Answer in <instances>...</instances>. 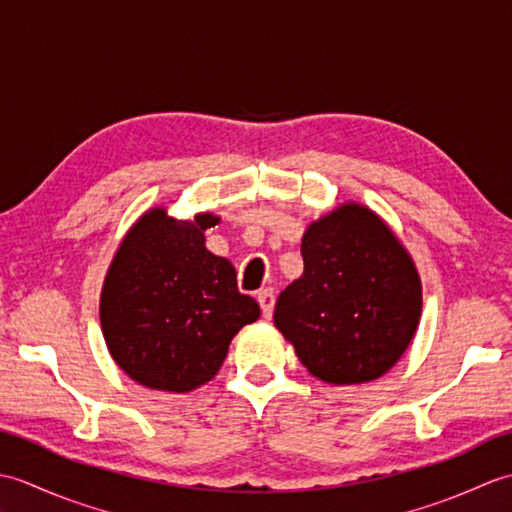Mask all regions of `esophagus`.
Here are the masks:
<instances>
[{"label": "esophagus", "mask_w": 512, "mask_h": 512, "mask_svg": "<svg viewBox=\"0 0 512 512\" xmlns=\"http://www.w3.org/2000/svg\"><path fill=\"white\" fill-rule=\"evenodd\" d=\"M259 306H262V314L264 319L273 317V308H275V290L273 288H264L262 292L257 295Z\"/></svg>", "instance_id": "34e87169"}]
</instances>
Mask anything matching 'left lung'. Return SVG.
Masks as SVG:
<instances>
[{
    "instance_id": "8db88e82",
    "label": "left lung",
    "mask_w": 512,
    "mask_h": 512,
    "mask_svg": "<svg viewBox=\"0 0 512 512\" xmlns=\"http://www.w3.org/2000/svg\"><path fill=\"white\" fill-rule=\"evenodd\" d=\"M303 275L281 292L275 325L299 361L332 385L380 378L418 330L422 286L389 226L347 202L308 226Z\"/></svg>"
}]
</instances>
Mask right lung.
<instances>
[{
	"mask_svg": "<svg viewBox=\"0 0 512 512\" xmlns=\"http://www.w3.org/2000/svg\"><path fill=\"white\" fill-rule=\"evenodd\" d=\"M211 213L176 220L147 211L129 228L107 270L101 328L112 358L149 389L191 391L220 372L233 336L259 319L237 273L204 246Z\"/></svg>",
	"mask_w": 512,
	"mask_h": 512,
	"instance_id": "add662e5",
	"label": "right lung"
}]
</instances>
